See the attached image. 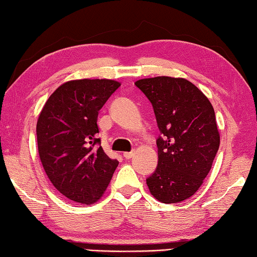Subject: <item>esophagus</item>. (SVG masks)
<instances>
[{"instance_id":"esophagus-1","label":"esophagus","mask_w":257,"mask_h":257,"mask_svg":"<svg viewBox=\"0 0 257 257\" xmlns=\"http://www.w3.org/2000/svg\"><path fill=\"white\" fill-rule=\"evenodd\" d=\"M133 156H134L133 152H124V153H123V157H124L125 159H131Z\"/></svg>"}]
</instances>
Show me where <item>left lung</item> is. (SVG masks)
<instances>
[{
	"instance_id": "1",
	"label": "left lung",
	"mask_w": 257,
	"mask_h": 257,
	"mask_svg": "<svg viewBox=\"0 0 257 257\" xmlns=\"http://www.w3.org/2000/svg\"><path fill=\"white\" fill-rule=\"evenodd\" d=\"M135 85L151 101L161 133L158 168L147 179L149 190L163 204L186 200L201 187L219 149L214 107L185 78L159 76Z\"/></svg>"
}]
</instances>
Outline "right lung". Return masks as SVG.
Here are the masks:
<instances>
[{
	"instance_id": "1",
	"label": "right lung",
	"mask_w": 257,
	"mask_h": 257,
	"mask_svg": "<svg viewBox=\"0 0 257 257\" xmlns=\"http://www.w3.org/2000/svg\"><path fill=\"white\" fill-rule=\"evenodd\" d=\"M119 86L110 79L69 80L53 91L39 115L42 167L57 190L75 202L98 201L118 166L99 145L97 117Z\"/></svg>"
}]
</instances>
